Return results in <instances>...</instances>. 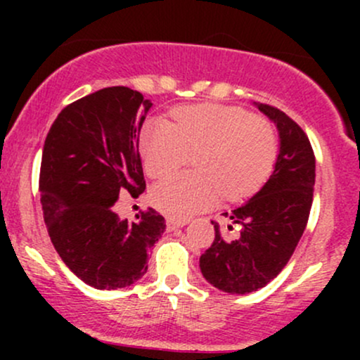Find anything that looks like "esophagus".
<instances>
[{"label":"esophagus","instance_id":"esophagus-1","mask_svg":"<svg viewBox=\"0 0 360 360\" xmlns=\"http://www.w3.org/2000/svg\"><path fill=\"white\" fill-rule=\"evenodd\" d=\"M166 225H167V232H174V230L183 229L184 225H188V220H172V218H169Z\"/></svg>","mask_w":360,"mask_h":360}]
</instances>
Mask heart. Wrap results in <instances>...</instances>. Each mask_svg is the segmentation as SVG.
<instances>
[{
	"label": "heart",
	"instance_id": "obj_1",
	"mask_svg": "<svg viewBox=\"0 0 360 360\" xmlns=\"http://www.w3.org/2000/svg\"><path fill=\"white\" fill-rule=\"evenodd\" d=\"M140 154L150 177L174 172L194 155L196 171L169 177L150 191L155 208L172 218H188L218 203L254 194L269 177L278 140L266 120L235 106H183L172 123L152 118L140 130Z\"/></svg>",
	"mask_w": 360,
	"mask_h": 360
}]
</instances>
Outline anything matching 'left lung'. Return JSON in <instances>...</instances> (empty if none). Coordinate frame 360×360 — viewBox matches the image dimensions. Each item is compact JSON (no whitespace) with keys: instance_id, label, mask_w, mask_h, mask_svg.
<instances>
[{"instance_id":"1","label":"left lung","mask_w":360,"mask_h":360,"mask_svg":"<svg viewBox=\"0 0 360 360\" xmlns=\"http://www.w3.org/2000/svg\"><path fill=\"white\" fill-rule=\"evenodd\" d=\"M254 105L278 128L274 171L249 201L225 213L242 225L240 235L226 238L212 221L214 240L200 257L203 278L230 295L257 291L284 269L307 229L315 188V155L307 134L274 106Z\"/></svg>"}]
</instances>
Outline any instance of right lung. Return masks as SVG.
I'll return each mask as SVG.
<instances>
[{
	"instance_id": "1",
	"label": "right lung",
	"mask_w": 360,
	"mask_h": 360,
	"mask_svg": "<svg viewBox=\"0 0 360 360\" xmlns=\"http://www.w3.org/2000/svg\"><path fill=\"white\" fill-rule=\"evenodd\" d=\"M139 91L113 86L71 103L52 123L40 166L47 232L71 272L91 288L131 286L166 230L155 210L122 220L120 194L146 189L139 135L150 110Z\"/></svg>"
}]
</instances>
